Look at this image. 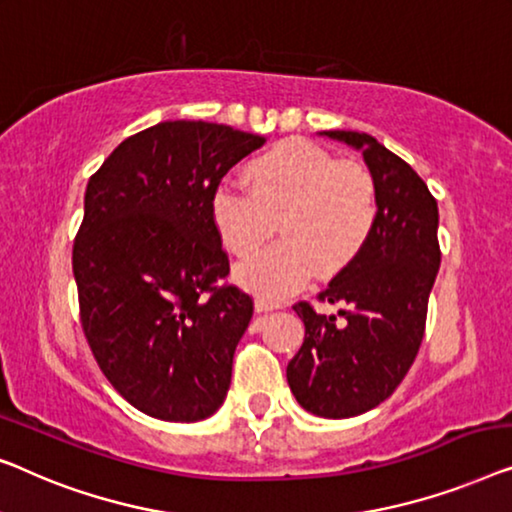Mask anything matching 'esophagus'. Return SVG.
Returning a JSON list of instances; mask_svg holds the SVG:
<instances>
[{
	"label": "esophagus",
	"instance_id": "esophagus-1",
	"mask_svg": "<svg viewBox=\"0 0 512 512\" xmlns=\"http://www.w3.org/2000/svg\"><path fill=\"white\" fill-rule=\"evenodd\" d=\"M276 308H280V304H276V301H266V299L255 301V311L257 313H271V311H276Z\"/></svg>",
	"mask_w": 512,
	"mask_h": 512
}]
</instances>
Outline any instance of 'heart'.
<instances>
[{
	"mask_svg": "<svg viewBox=\"0 0 512 512\" xmlns=\"http://www.w3.org/2000/svg\"><path fill=\"white\" fill-rule=\"evenodd\" d=\"M248 190L218 187L211 222L222 246L250 257L278 229L283 241L236 269V283L262 299H283L318 269L334 276L369 241L378 192L369 169L290 139L257 155L243 171Z\"/></svg>",
	"mask_w": 512,
	"mask_h": 512,
	"instance_id": "1",
	"label": "heart"
}]
</instances>
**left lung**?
Wrapping results in <instances>:
<instances>
[{
    "mask_svg": "<svg viewBox=\"0 0 512 512\" xmlns=\"http://www.w3.org/2000/svg\"><path fill=\"white\" fill-rule=\"evenodd\" d=\"M362 153L378 192L373 232L352 262L320 294L345 304L343 325L294 306L306 336L287 364V383L308 413L329 420L362 415L397 390L420 350L434 287L438 204L413 167L371 134L320 132Z\"/></svg>",
    "mask_w": 512,
    "mask_h": 512,
    "instance_id": "8db88e82",
    "label": "left lung"
}]
</instances>
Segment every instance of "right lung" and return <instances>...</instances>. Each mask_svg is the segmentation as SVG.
I'll return each mask as SVG.
<instances>
[{"label":"right lung","instance_id":"right-lung-1","mask_svg":"<svg viewBox=\"0 0 512 512\" xmlns=\"http://www.w3.org/2000/svg\"><path fill=\"white\" fill-rule=\"evenodd\" d=\"M264 143L215 122H160L122 141L85 190L74 243L85 338L120 397L157 420H206L227 397L253 299L215 285L229 262L211 197Z\"/></svg>","mask_w":512,"mask_h":512}]
</instances>
